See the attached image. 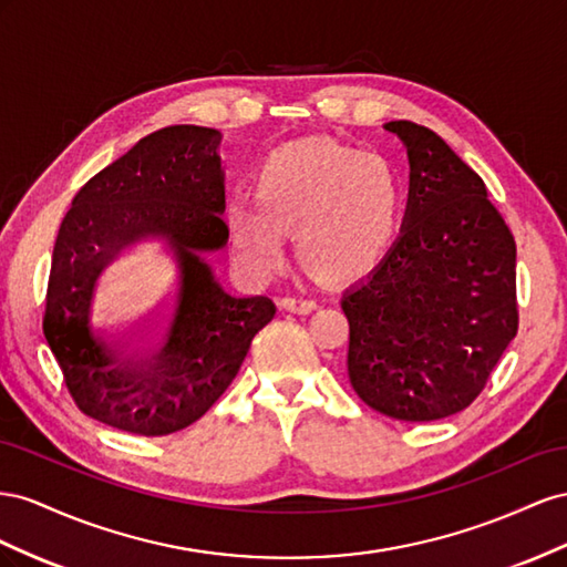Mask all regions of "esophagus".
<instances>
[{
    "label": "esophagus",
    "mask_w": 567,
    "mask_h": 567,
    "mask_svg": "<svg viewBox=\"0 0 567 567\" xmlns=\"http://www.w3.org/2000/svg\"><path fill=\"white\" fill-rule=\"evenodd\" d=\"M280 306L285 311H292V313H311L318 309V303L313 299H303V297H292L287 295L280 299Z\"/></svg>",
    "instance_id": "obj_1"
}]
</instances>
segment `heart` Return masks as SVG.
<instances>
[{
  "label": "heart",
  "instance_id": "b5f03b06",
  "mask_svg": "<svg viewBox=\"0 0 567 567\" xmlns=\"http://www.w3.org/2000/svg\"><path fill=\"white\" fill-rule=\"evenodd\" d=\"M251 197L225 206L239 261L254 272L275 268L285 233L297 230L299 261L330 285L373 272L390 254L403 214V183L392 161L328 137L272 150L251 177Z\"/></svg>",
  "mask_w": 567,
  "mask_h": 567
}]
</instances>
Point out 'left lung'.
<instances>
[{
    "instance_id": "8db88e82",
    "label": "left lung",
    "mask_w": 567,
    "mask_h": 567,
    "mask_svg": "<svg viewBox=\"0 0 567 567\" xmlns=\"http://www.w3.org/2000/svg\"><path fill=\"white\" fill-rule=\"evenodd\" d=\"M384 127L409 147V214L384 261L342 299L347 370L370 409L430 423L471 406L517 334L515 239L440 135L411 121Z\"/></svg>"
}]
</instances>
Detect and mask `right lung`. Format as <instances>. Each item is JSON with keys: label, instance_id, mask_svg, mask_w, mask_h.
I'll list each match as a JSON object with an SVG mask.
<instances>
[{"label": "right lung", "instance_id": "1", "mask_svg": "<svg viewBox=\"0 0 567 567\" xmlns=\"http://www.w3.org/2000/svg\"><path fill=\"white\" fill-rule=\"evenodd\" d=\"M218 142L202 125L142 137L80 187L59 228L42 330L75 406L109 427L164 436L192 425L275 316L268 297L225 295L199 258L228 239ZM144 236L169 239L176 287L151 326L123 340L101 316V278L113 255Z\"/></svg>", "mask_w": 567, "mask_h": 567}]
</instances>
